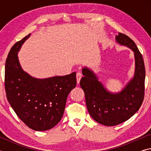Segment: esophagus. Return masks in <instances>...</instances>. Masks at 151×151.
I'll use <instances>...</instances> for the list:
<instances>
[{
  "label": "esophagus",
  "mask_w": 151,
  "mask_h": 151,
  "mask_svg": "<svg viewBox=\"0 0 151 151\" xmlns=\"http://www.w3.org/2000/svg\"><path fill=\"white\" fill-rule=\"evenodd\" d=\"M82 73H76V83H77V84H79V83H80V81L81 79L82 78Z\"/></svg>",
  "instance_id": "esophagus-1"
}]
</instances>
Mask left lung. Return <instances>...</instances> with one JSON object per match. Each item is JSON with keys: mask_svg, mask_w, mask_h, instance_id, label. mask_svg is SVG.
I'll use <instances>...</instances> for the list:
<instances>
[{"mask_svg": "<svg viewBox=\"0 0 151 151\" xmlns=\"http://www.w3.org/2000/svg\"><path fill=\"white\" fill-rule=\"evenodd\" d=\"M115 39L119 45L134 52L133 78L121 91L112 93L104 87L93 70L85 66L80 81L90 115L97 122L109 127L121 124L133 116L141 106L145 95V68L142 55L128 36L119 32Z\"/></svg>", "mask_w": 151, "mask_h": 151, "instance_id": "8db88e82", "label": "left lung"}]
</instances>
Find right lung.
I'll return each instance as SVG.
<instances>
[{
  "mask_svg": "<svg viewBox=\"0 0 151 151\" xmlns=\"http://www.w3.org/2000/svg\"><path fill=\"white\" fill-rule=\"evenodd\" d=\"M30 34L12 46L5 63L7 100L19 119L37 131L49 130L62 119L68 94L76 85V73L47 78L32 77L22 69L18 52Z\"/></svg>",
  "mask_w": 151,
  "mask_h": 151,
  "instance_id": "obj_1",
  "label": "right lung"
}]
</instances>
